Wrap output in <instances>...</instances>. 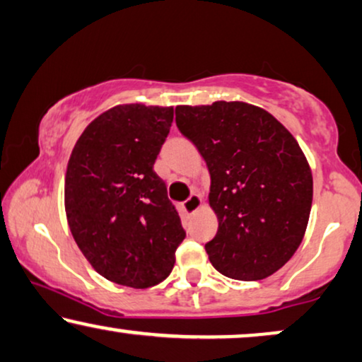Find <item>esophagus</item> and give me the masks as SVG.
Instances as JSON below:
<instances>
[{"label": "esophagus", "mask_w": 362, "mask_h": 362, "mask_svg": "<svg viewBox=\"0 0 362 362\" xmlns=\"http://www.w3.org/2000/svg\"><path fill=\"white\" fill-rule=\"evenodd\" d=\"M184 210L187 211V214H195L197 210L200 209L202 206V199H200V195H197V194H194V195H190L189 199H187L185 202H184Z\"/></svg>", "instance_id": "34e87169"}]
</instances>
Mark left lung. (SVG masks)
Returning <instances> with one entry per match:
<instances>
[{
	"instance_id": "1",
	"label": "left lung",
	"mask_w": 362,
	"mask_h": 362,
	"mask_svg": "<svg viewBox=\"0 0 362 362\" xmlns=\"http://www.w3.org/2000/svg\"><path fill=\"white\" fill-rule=\"evenodd\" d=\"M178 131L210 172L218 231L205 245L216 272L257 281L300 247L310 218L313 177L295 137L267 110L245 103L175 107Z\"/></svg>"
}]
</instances>
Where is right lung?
I'll return each instance as SVG.
<instances>
[{"label": "right lung", "mask_w": 362, "mask_h": 362, "mask_svg": "<svg viewBox=\"0 0 362 362\" xmlns=\"http://www.w3.org/2000/svg\"><path fill=\"white\" fill-rule=\"evenodd\" d=\"M172 120V107L117 105L86 127L67 163L72 237L95 272L117 285H158L185 238L165 182L153 172Z\"/></svg>", "instance_id": "obj_1"}]
</instances>
